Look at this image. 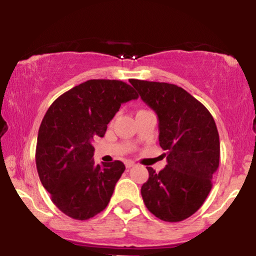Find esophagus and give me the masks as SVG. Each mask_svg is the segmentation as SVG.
I'll return each instance as SVG.
<instances>
[{
    "label": "esophagus",
    "instance_id": "obj_1",
    "mask_svg": "<svg viewBox=\"0 0 256 256\" xmlns=\"http://www.w3.org/2000/svg\"><path fill=\"white\" fill-rule=\"evenodd\" d=\"M134 166L135 163L132 162V160H127V162H126V168H128V169H130V168H132Z\"/></svg>",
    "mask_w": 256,
    "mask_h": 256
}]
</instances>
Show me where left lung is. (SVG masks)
I'll list each match as a JSON object with an SVG mask.
<instances>
[{
  "label": "left lung",
  "mask_w": 256,
  "mask_h": 256,
  "mask_svg": "<svg viewBox=\"0 0 256 256\" xmlns=\"http://www.w3.org/2000/svg\"><path fill=\"white\" fill-rule=\"evenodd\" d=\"M141 99L158 116L160 146L168 164L158 174L146 168L141 188L146 208L163 222H178L204 204L218 170L219 134L204 104L174 84L132 79Z\"/></svg>",
  "instance_id": "left-lung-1"
}]
</instances>
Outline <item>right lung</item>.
Segmentation results:
<instances>
[{"label": "right lung", "instance_id": "add662e5", "mask_svg": "<svg viewBox=\"0 0 256 256\" xmlns=\"http://www.w3.org/2000/svg\"><path fill=\"white\" fill-rule=\"evenodd\" d=\"M138 98L121 80L92 79L62 94L44 115L37 171L51 200L66 216L87 220L107 208L126 166L120 160L94 163L92 140L102 138L121 104Z\"/></svg>", "mask_w": 256, "mask_h": 256}]
</instances>
